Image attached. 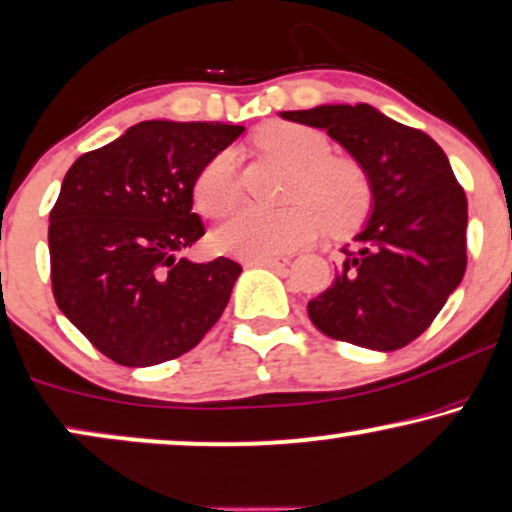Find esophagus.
<instances>
[{
	"mask_svg": "<svg viewBox=\"0 0 512 512\" xmlns=\"http://www.w3.org/2000/svg\"><path fill=\"white\" fill-rule=\"evenodd\" d=\"M250 264H262V267H269V269H286L290 260L288 257L278 255V257H262V260H252Z\"/></svg>",
	"mask_w": 512,
	"mask_h": 512,
	"instance_id": "esophagus-1",
	"label": "esophagus"
}]
</instances>
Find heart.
<instances>
[{
    "label": "heart",
    "mask_w": 512,
    "mask_h": 512,
    "mask_svg": "<svg viewBox=\"0 0 512 512\" xmlns=\"http://www.w3.org/2000/svg\"><path fill=\"white\" fill-rule=\"evenodd\" d=\"M264 151L295 167L286 210L245 208L212 236L215 248L243 260L276 257L312 243L323 224L331 234H347L364 222L373 203L371 179L357 160L331 155L323 132L300 122H271L257 134ZM193 203L200 215L219 219L238 203L236 153L224 148L200 167L193 181Z\"/></svg>",
    "instance_id": "b5f03b06"
}]
</instances>
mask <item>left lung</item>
I'll list each match as a JSON object with an SVG mask.
<instances>
[{
	"label": "left lung",
	"instance_id": "8db88e82",
	"mask_svg": "<svg viewBox=\"0 0 512 512\" xmlns=\"http://www.w3.org/2000/svg\"><path fill=\"white\" fill-rule=\"evenodd\" d=\"M326 129L364 167L373 215L342 248L331 288L309 300V319L328 338L392 352L430 328L468 264V198L432 137L368 103L286 111Z\"/></svg>",
	"mask_w": 512,
	"mask_h": 512
}]
</instances>
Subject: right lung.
<instances>
[{
	"instance_id": "obj_1",
	"label": "right lung",
	"mask_w": 512,
	"mask_h": 512,
	"mask_svg": "<svg viewBox=\"0 0 512 512\" xmlns=\"http://www.w3.org/2000/svg\"><path fill=\"white\" fill-rule=\"evenodd\" d=\"M241 125L146 120L82 153L49 212L51 290L70 323L120 366L186 354L222 316L241 264L179 257L205 226L193 181Z\"/></svg>"
}]
</instances>
